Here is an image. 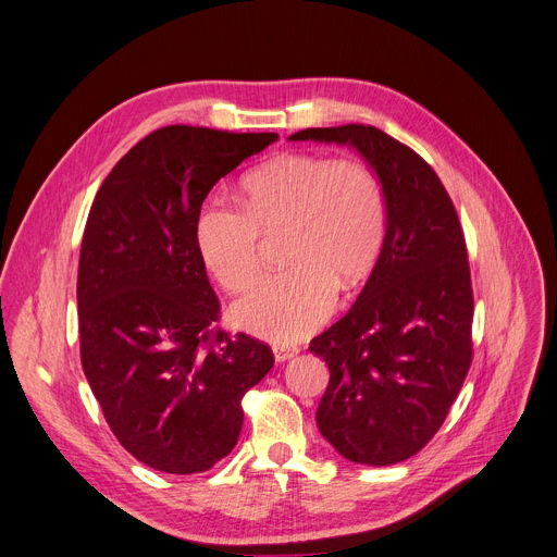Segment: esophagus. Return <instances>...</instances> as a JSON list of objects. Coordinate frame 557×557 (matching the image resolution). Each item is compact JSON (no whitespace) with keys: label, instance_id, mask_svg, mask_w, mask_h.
I'll use <instances>...</instances> for the list:
<instances>
[{"label":"esophagus","instance_id":"esophagus-1","mask_svg":"<svg viewBox=\"0 0 557 557\" xmlns=\"http://www.w3.org/2000/svg\"><path fill=\"white\" fill-rule=\"evenodd\" d=\"M274 359L276 361H287V359H292L294 355H298V346H294V344H274Z\"/></svg>","mask_w":557,"mask_h":557}]
</instances>
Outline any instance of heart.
Instances as JSON below:
<instances>
[{"mask_svg": "<svg viewBox=\"0 0 557 557\" xmlns=\"http://www.w3.org/2000/svg\"><path fill=\"white\" fill-rule=\"evenodd\" d=\"M243 211L209 205L198 213L196 240L205 265L227 292L243 294L263 272V238L283 234L289 265L238 301L243 330L294 341L317 330L336 289L368 281L386 238V196L374 171L355 158L276 156L240 181Z\"/></svg>", "mask_w": 557, "mask_h": 557, "instance_id": "heart-1", "label": "heart"}]
</instances>
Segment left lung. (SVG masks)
I'll return each mask as SVG.
<instances>
[{
    "label": "left lung",
    "mask_w": 557,
    "mask_h": 557,
    "mask_svg": "<svg viewBox=\"0 0 557 557\" xmlns=\"http://www.w3.org/2000/svg\"><path fill=\"white\" fill-rule=\"evenodd\" d=\"M289 140L355 147L376 171L388 225L357 304L310 341L330 368L321 435L350 461L391 466L442 428L473 361V285L455 205L435 169L370 124Z\"/></svg>",
    "instance_id": "1"
}]
</instances>
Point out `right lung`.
<instances>
[{"mask_svg": "<svg viewBox=\"0 0 557 557\" xmlns=\"http://www.w3.org/2000/svg\"><path fill=\"white\" fill-rule=\"evenodd\" d=\"M276 134L171 124L104 178L82 236L79 357L115 440L171 475L232 453L243 397L274 366L263 341L221 330L198 251L202 200Z\"/></svg>", "mask_w": 557, "mask_h": 557, "instance_id": "1", "label": "right lung"}]
</instances>
